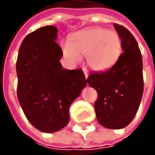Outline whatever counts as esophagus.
<instances>
[{
    "instance_id": "1",
    "label": "esophagus",
    "mask_w": 155,
    "mask_h": 155,
    "mask_svg": "<svg viewBox=\"0 0 155 155\" xmlns=\"http://www.w3.org/2000/svg\"><path fill=\"white\" fill-rule=\"evenodd\" d=\"M83 71H84V76H85V78H88V76H89V73H88V71H87L86 68H83Z\"/></svg>"
}]
</instances>
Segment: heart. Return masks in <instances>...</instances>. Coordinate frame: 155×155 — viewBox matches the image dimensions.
Returning a JSON list of instances; mask_svg holds the SVG:
<instances>
[{
  "mask_svg": "<svg viewBox=\"0 0 155 155\" xmlns=\"http://www.w3.org/2000/svg\"><path fill=\"white\" fill-rule=\"evenodd\" d=\"M63 53L72 64L86 57L88 65L95 71H105L112 67L122 51V41L118 33L106 28L96 27L74 33L71 42L62 44Z\"/></svg>",
  "mask_w": 155,
  "mask_h": 155,
  "instance_id": "obj_1",
  "label": "heart"
}]
</instances>
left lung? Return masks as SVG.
<instances>
[{
	"label": "left lung",
	"mask_w": 155,
	"mask_h": 155,
	"mask_svg": "<svg viewBox=\"0 0 155 155\" xmlns=\"http://www.w3.org/2000/svg\"><path fill=\"white\" fill-rule=\"evenodd\" d=\"M121 38L122 52L109 70L92 72L87 83L98 95L94 104L98 122L107 128L128 126L136 115L143 94L142 57L139 45L127 28L114 24Z\"/></svg>",
	"instance_id": "left-lung-1"
}]
</instances>
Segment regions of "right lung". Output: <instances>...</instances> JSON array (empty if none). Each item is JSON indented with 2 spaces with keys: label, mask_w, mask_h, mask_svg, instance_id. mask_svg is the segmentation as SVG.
Here are the masks:
<instances>
[{
  "label": "right lung",
  "mask_w": 155,
  "mask_h": 155,
  "mask_svg": "<svg viewBox=\"0 0 155 155\" xmlns=\"http://www.w3.org/2000/svg\"><path fill=\"white\" fill-rule=\"evenodd\" d=\"M56 27L46 26L29 33L16 62L19 103L30 123L45 133L68 124L69 108L86 85L83 70L63 69Z\"/></svg>",
  "instance_id": "right-lung-1"
}]
</instances>
